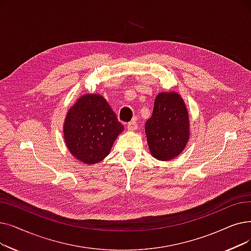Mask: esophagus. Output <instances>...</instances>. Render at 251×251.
Masks as SVG:
<instances>
[{
  "label": "esophagus",
  "mask_w": 251,
  "mask_h": 251,
  "mask_svg": "<svg viewBox=\"0 0 251 251\" xmlns=\"http://www.w3.org/2000/svg\"><path fill=\"white\" fill-rule=\"evenodd\" d=\"M127 129L130 130V131H134V130L137 129V123L134 121V120H133V121L129 122V123L127 124Z\"/></svg>",
  "instance_id": "34e87169"
}]
</instances>
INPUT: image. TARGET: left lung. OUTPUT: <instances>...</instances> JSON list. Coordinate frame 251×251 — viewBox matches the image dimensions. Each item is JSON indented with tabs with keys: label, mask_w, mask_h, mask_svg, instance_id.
I'll list each match as a JSON object with an SVG mask.
<instances>
[{
	"label": "left lung",
	"mask_w": 251,
	"mask_h": 251,
	"mask_svg": "<svg viewBox=\"0 0 251 251\" xmlns=\"http://www.w3.org/2000/svg\"><path fill=\"white\" fill-rule=\"evenodd\" d=\"M189 115L179 94L159 93L154 110L146 122V134L151 155L161 161L178 156L189 139Z\"/></svg>",
	"instance_id": "8db88e82"
}]
</instances>
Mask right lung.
<instances>
[{
    "instance_id": "right-lung-1",
    "label": "right lung",
    "mask_w": 251,
    "mask_h": 251,
    "mask_svg": "<svg viewBox=\"0 0 251 251\" xmlns=\"http://www.w3.org/2000/svg\"><path fill=\"white\" fill-rule=\"evenodd\" d=\"M64 139L71 154L86 164H94L110 152L123 125L102 96L86 94L69 111Z\"/></svg>"
}]
</instances>
